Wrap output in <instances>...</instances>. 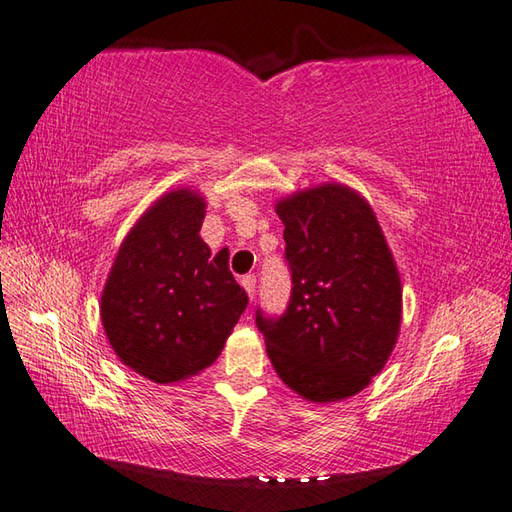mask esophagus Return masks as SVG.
I'll use <instances>...</instances> for the list:
<instances>
[{"label": "esophagus", "mask_w": 512, "mask_h": 512, "mask_svg": "<svg viewBox=\"0 0 512 512\" xmlns=\"http://www.w3.org/2000/svg\"><path fill=\"white\" fill-rule=\"evenodd\" d=\"M242 286H244V290L248 292V299L253 301V299H255V288H257V279H255V275H246V277H242Z\"/></svg>", "instance_id": "34e87169"}]
</instances>
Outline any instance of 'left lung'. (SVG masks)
Listing matches in <instances>:
<instances>
[{
    "label": "left lung",
    "instance_id": "obj_1",
    "mask_svg": "<svg viewBox=\"0 0 512 512\" xmlns=\"http://www.w3.org/2000/svg\"><path fill=\"white\" fill-rule=\"evenodd\" d=\"M290 301L255 312L275 372L299 396L332 402L361 391L394 350L400 279L374 211L356 191L325 184L277 204Z\"/></svg>",
    "mask_w": 512,
    "mask_h": 512
}]
</instances>
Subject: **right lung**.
<instances>
[{
  "label": "right lung",
  "mask_w": 512,
  "mask_h": 512,
  "mask_svg": "<svg viewBox=\"0 0 512 512\" xmlns=\"http://www.w3.org/2000/svg\"><path fill=\"white\" fill-rule=\"evenodd\" d=\"M204 202L173 191L140 217L118 250L101 299L114 352L154 383H176L209 367L231 334L248 295L202 242Z\"/></svg>",
  "instance_id": "1"
}]
</instances>
